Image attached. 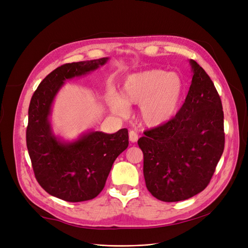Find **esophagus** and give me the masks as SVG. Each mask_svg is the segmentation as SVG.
<instances>
[{"mask_svg": "<svg viewBox=\"0 0 248 248\" xmlns=\"http://www.w3.org/2000/svg\"><path fill=\"white\" fill-rule=\"evenodd\" d=\"M137 140H138V134H137L135 131L130 130V131H129V140H130L132 143H135V142L137 141Z\"/></svg>", "mask_w": 248, "mask_h": 248, "instance_id": "1", "label": "esophagus"}]
</instances>
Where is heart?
<instances>
[{"mask_svg": "<svg viewBox=\"0 0 248 248\" xmlns=\"http://www.w3.org/2000/svg\"><path fill=\"white\" fill-rule=\"evenodd\" d=\"M122 96L112 93L108 105L117 115L129 113V105H140L141 121L150 127L169 122L179 111L184 93L182 78L176 73L151 69L127 76L121 87Z\"/></svg>", "mask_w": 248, "mask_h": 248, "instance_id": "1", "label": "heart"}]
</instances>
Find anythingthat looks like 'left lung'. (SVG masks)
<instances>
[{"mask_svg": "<svg viewBox=\"0 0 248 248\" xmlns=\"http://www.w3.org/2000/svg\"><path fill=\"white\" fill-rule=\"evenodd\" d=\"M189 63L191 85L179 112L169 122L145 131L137 141L143 153L146 188L166 202L202 192L224 152L220 95L203 69L194 60Z\"/></svg>", "mask_w": 248, "mask_h": 248, "instance_id": "left-lung-1", "label": "left lung"}]
</instances>
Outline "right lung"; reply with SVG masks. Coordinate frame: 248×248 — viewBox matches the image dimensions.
I'll return each mask as SVG.
<instances>
[{"mask_svg": "<svg viewBox=\"0 0 248 248\" xmlns=\"http://www.w3.org/2000/svg\"><path fill=\"white\" fill-rule=\"evenodd\" d=\"M108 61L102 58L58 67L39 83L29 105L26 144L35 178L48 194L66 202H85L100 194L117 156L129 144L126 128L112 134L87 131L65 140L54 133L49 119L66 80L90 74Z\"/></svg>", "mask_w": 248, "mask_h": 248, "instance_id": "right-lung-1", "label": "right lung"}]
</instances>
